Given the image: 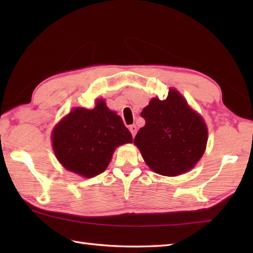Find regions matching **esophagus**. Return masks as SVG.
Segmentation results:
<instances>
[{"label": "esophagus", "mask_w": 253, "mask_h": 253, "mask_svg": "<svg viewBox=\"0 0 253 253\" xmlns=\"http://www.w3.org/2000/svg\"><path fill=\"white\" fill-rule=\"evenodd\" d=\"M129 130H130V132H131L132 137H135V136H136V133H137L138 128H137V126H136V125H131V126L129 127Z\"/></svg>", "instance_id": "obj_1"}]
</instances>
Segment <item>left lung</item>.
<instances>
[{
    "instance_id": "8db88e82",
    "label": "left lung",
    "mask_w": 253,
    "mask_h": 253,
    "mask_svg": "<svg viewBox=\"0 0 253 253\" xmlns=\"http://www.w3.org/2000/svg\"><path fill=\"white\" fill-rule=\"evenodd\" d=\"M141 116L146 125L139 129L133 143L155 173L178 176L202 158L208 142L207 125L178 91L170 88L163 101L153 98Z\"/></svg>"
}]
</instances>
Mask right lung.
I'll return each instance as SVG.
<instances>
[{
    "label": "right lung",
    "mask_w": 253,
    "mask_h": 253,
    "mask_svg": "<svg viewBox=\"0 0 253 253\" xmlns=\"http://www.w3.org/2000/svg\"><path fill=\"white\" fill-rule=\"evenodd\" d=\"M132 142L122 117L96 100L92 110L75 107L52 131L55 157L67 170L92 178L106 169L115 149Z\"/></svg>",
    "instance_id": "1"
}]
</instances>
